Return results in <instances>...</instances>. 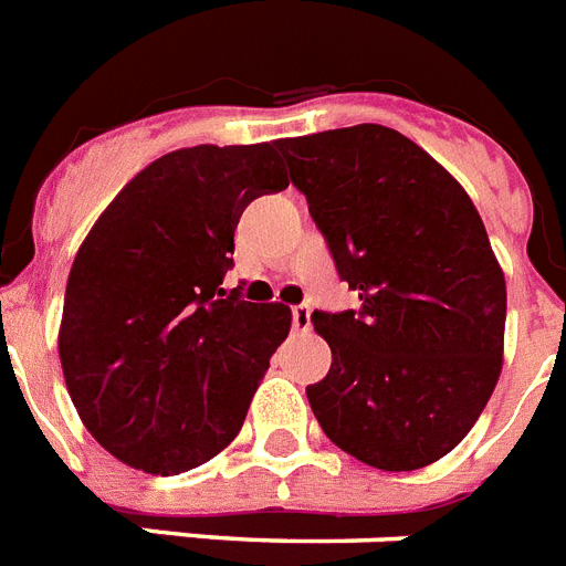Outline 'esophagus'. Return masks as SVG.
<instances>
[{
  "mask_svg": "<svg viewBox=\"0 0 566 566\" xmlns=\"http://www.w3.org/2000/svg\"><path fill=\"white\" fill-rule=\"evenodd\" d=\"M293 328L311 331V307H307V305L293 307Z\"/></svg>",
  "mask_w": 566,
  "mask_h": 566,
  "instance_id": "obj_1",
  "label": "esophagus"
}]
</instances>
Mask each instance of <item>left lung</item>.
Segmentation results:
<instances>
[{
  "mask_svg": "<svg viewBox=\"0 0 566 566\" xmlns=\"http://www.w3.org/2000/svg\"><path fill=\"white\" fill-rule=\"evenodd\" d=\"M360 311L314 314L331 369L307 401L331 442L380 471L457 448L503 369L506 275L457 179L384 124L279 139Z\"/></svg>",
  "mask_w": 566,
  "mask_h": 566,
  "instance_id": "1",
  "label": "left lung"
}]
</instances>
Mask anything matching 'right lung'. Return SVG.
Segmentation results:
<instances>
[{"label":"right lung","mask_w":566,"mask_h":566,"mask_svg":"<svg viewBox=\"0 0 566 566\" xmlns=\"http://www.w3.org/2000/svg\"><path fill=\"white\" fill-rule=\"evenodd\" d=\"M287 182L275 142L179 148L92 223L69 270L57 352L77 416L124 465L182 474L241 430L293 314L220 284L241 211Z\"/></svg>","instance_id":"add662e5"}]
</instances>
